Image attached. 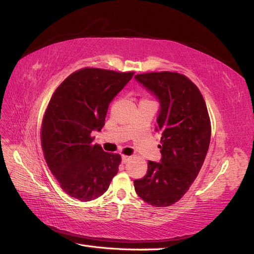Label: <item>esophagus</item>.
Instances as JSON below:
<instances>
[{
	"mask_svg": "<svg viewBox=\"0 0 254 254\" xmlns=\"http://www.w3.org/2000/svg\"><path fill=\"white\" fill-rule=\"evenodd\" d=\"M131 160V156H128V155H122V162L124 163V164H126V163Z\"/></svg>",
	"mask_w": 254,
	"mask_h": 254,
	"instance_id": "obj_1",
	"label": "esophagus"
}]
</instances>
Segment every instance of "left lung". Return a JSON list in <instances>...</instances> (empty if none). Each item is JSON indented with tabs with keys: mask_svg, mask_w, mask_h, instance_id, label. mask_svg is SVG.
Here are the masks:
<instances>
[{
	"mask_svg": "<svg viewBox=\"0 0 254 254\" xmlns=\"http://www.w3.org/2000/svg\"><path fill=\"white\" fill-rule=\"evenodd\" d=\"M134 78L159 100L155 130L162 133L161 161H149L145 176L133 182L134 190L148 204L170 206L187 192L203 165L211 140L206 104L198 87L178 72Z\"/></svg>",
	"mask_w": 254,
	"mask_h": 254,
	"instance_id": "1",
	"label": "left lung"
}]
</instances>
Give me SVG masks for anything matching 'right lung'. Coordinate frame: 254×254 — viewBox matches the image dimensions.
Here are the masks:
<instances>
[{
    "label": "right lung",
    "mask_w": 254,
    "mask_h": 254,
    "mask_svg": "<svg viewBox=\"0 0 254 254\" xmlns=\"http://www.w3.org/2000/svg\"><path fill=\"white\" fill-rule=\"evenodd\" d=\"M133 74L82 68L67 77L50 100L41 128L44 159L72 198H99L118 172L121 155L93 144L92 131L102 129L110 103Z\"/></svg>",
    "instance_id": "add662e5"
}]
</instances>
